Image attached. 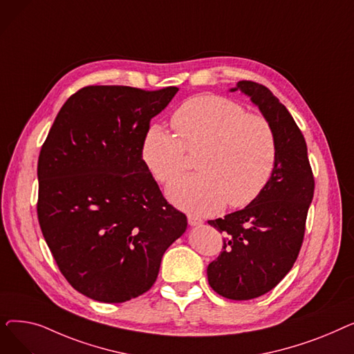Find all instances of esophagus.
<instances>
[{"instance_id":"1","label":"esophagus","mask_w":354,"mask_h":354,"mask_svg":"<svg viewBox=\"0 0 354 354\" xmlns=\"http://www.w3.org/2000/svg\"><path fill=\"white\" fill-rule=\"evenodd\" d=\"M188 224H189L191 227H198V225H202V224H203V221H202L201 218L195 216V215H189V216H188Z\"/></svg>"}]
</instances>
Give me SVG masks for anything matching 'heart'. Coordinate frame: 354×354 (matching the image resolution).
<instances>
[{"label":"heart","instance_id":"b5f03b06","mask_svg":"<svg viewBox=\"0 0 354 354\" xmlns=\"http://www.w3.org/2000/svg\"><path fill=\"white\" fill-rule=\"evenodd\" d=\"M176 135L162 126L147 129L142 140V159L156 180L167 183L187 167V152L199 153L195 176L167 187L176 207L208 215L250 205L274 174L277 139L270 122L250 115L244 106L215 95L185 102L172 118Z\"/></svg>","mask_w":354,"mask_h":354}]
</instances>
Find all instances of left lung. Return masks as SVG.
Segmentation results:
<instances>
[{
    "instance_id": "1",
    "label": "left lung",
    "mask_w": 354,
    "mask_h": 354,
    "mask_svg": "<svg viewBox=\"0 0 354 354\" xmlns=\"http://www.w3.org/2000/svg\"><path fill=\"white\" fill-rule=\"evenodd\" d=\"M244 93L270 122L277 139L274 174L244 209L208 221L225 235L208 283L230 300H251L272 290L299 257L314 195L307 145L290 111L263 84L243 80L230 91Z\"/></svg>"
}]
</instances>
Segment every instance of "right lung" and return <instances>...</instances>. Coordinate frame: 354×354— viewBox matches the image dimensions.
<instances>
[{
  "label": "right lung",
  "mask_w": 354,
  "mask_h": 354,
  "mask_svg": "<svg viewBox=\"0 0 354 354\" xmlns=\"http://www.w3.org/2000/svg\"><path fill=\"white\" fill-rule=\"evenodd\" d=\"M178 87L88 86L63 104L37 166V214L66 280L91 300L124 303L156 281L188 221L163 198L142 140Z\"/></svg>",
  "instance_id": "obj_1"
}]
</instances>
